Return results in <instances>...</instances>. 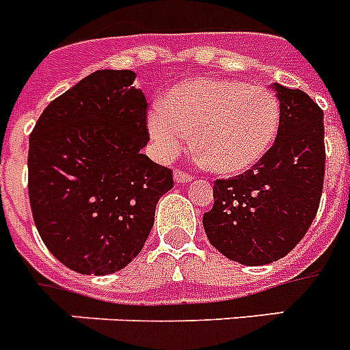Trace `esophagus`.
<instances>
[{"mask_svg":"<svg viewBox=\"0 0 350 350\" xmlns=\"http://www.w3.org/2000/svg\"><path fill=\"white\" fill-rule=\"evenodd\" d=\"M194 180L192 176L187 174V172H183V170L176 169L174 170V181L176 183H190V181Z\"/></svg>","mask_w":350,"mask_h":350,"instance_id":"esophagus-1","label":"esophagus"}]
</instances>
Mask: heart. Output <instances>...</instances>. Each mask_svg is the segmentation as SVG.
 Listing matches in <instances>:
<instances>
[{
	"instance_id": "b5f03b06",
	"label": "heart",
	"mask_w": 350,
	"mask_h": 350,
	"mask_svg": "<svg viewBox=\"0 0 350 350\" xmlns=\"http://www.w3.org/2000/svg\"><path fill=\"white\" fill-rule=\"evenodd\" d=\"M280 122L275 93L260 84L230 79H187L165 93L147 116V131L163 158L190 142L217 174H239L262 160Z\"/></svg>"
}]
</instances>
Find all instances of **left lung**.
<instances>
[{
    "instance_id": "obj_1",
    "label": "left lung",
    "mask_w": 350,
    "mask_h": 350,
    "mask_svg": "<svg viewBox=\"0 0 350 350\" xmlns=\"http://www.w3.org/2000/svg\"><path fill=\"white\" fill-rule=\"evenodd\" d=\"M280 122L273 147L244 174L214 183L204 234L219 254L244 266L286 257L317 215L325 172L323 111L300 90L273 82Z\"/></svg>"
}]
</instances>
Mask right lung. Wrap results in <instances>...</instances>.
Masks as SVG:
<instances>
[{"instance_id":"obj_1","label":"right lung","mask_w":350,"mask_h":350,"mask_svg":"<svg viewBox=\"0 0 350 350\" xmlns=\"http://www.w3.org/2000/svg\"><path fill=\"white\" fill-rule=\"evenodd\" d=\"M131 70H98L39 116L28 194L42 243L82 275H109L140 254L172 170L142 152L146 95Z\"/></svg>"}]
</instances>
